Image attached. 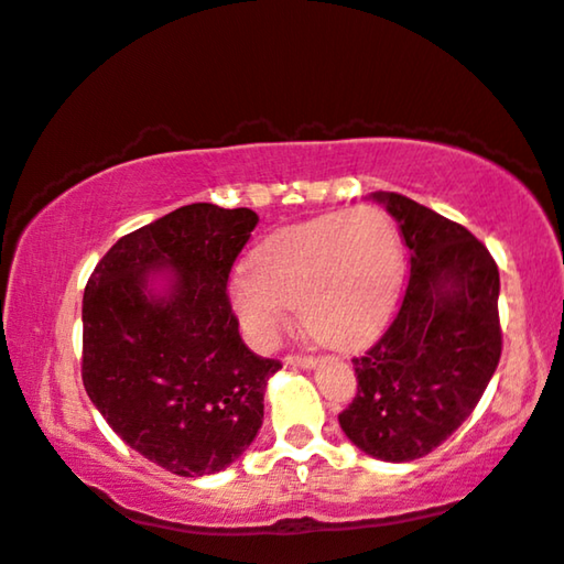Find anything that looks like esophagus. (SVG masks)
Returning <instances> with one entry per match:
<instances>
[{"instance_id":"34e87169","label":"esophagus","mask_w":564,"mask_h":564,"mask_svg":"<svg viewBox=\"0 0 564 564\" xmlns=\"http://www.w3.org/2000/svg\"><path fill=\"white\" fill-rule=\"evenodd\" d=\"M283 364H286L289 369H314V366H317V358L296 356V352H291V356L283 358Z\"/></svg>"}]
</instances>
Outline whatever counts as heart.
I'll return each mask as SVG.
<instances>
[{
  "label": "heart",
  "mask_w": 564,
  "mask_h": 564,
  "mask_svg": "<svg viewBox=\"0 0 564 564\" xmlns=\"http://www.w3.org/2000/svg\"><path fill=\"white\" fill-rule=\"evenodd\" d=\"M402 245L373 206L278 229L237 270L229 302L254 348H270L299 304L302 325L337 350L360 348L379 333L397 302Z\"/></svg>",
  "instance_id": "1"
}]
</instances>
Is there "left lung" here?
I'll return each instance as SVG.
<instances>
[{
	"mask_svg": "<svg viewBox=\"0 0 564 564\" xmlns=\"http://www.w3.org/2000/svg\"><path fill=\"white\" fill-rule=\"evenodd\" d=\"M373 198L400 224L410 275L392 325L352 358L358 392L337 420L360 452L412 462L471 415L498 369L500 273L462 224L408 195Z\"/></svg>",
	"mask_w": 564,
	"mask_h": 564,
	"instance_id": "1",
	"label": "left lung"
}]
</instances>
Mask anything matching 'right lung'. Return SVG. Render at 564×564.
Masks as SVG:
<instances>
[{"label": "right lung", "mask_w": 564, "mask_h": 564, "mask_svg": "<svg viewBox=\"0 0 564 564\" xmlns=\"http://www.w3.org/2000/svg\"><path fill=\"white\" fill-rule=\"evenodd\" d=\"M258 227L250 208L191 204L120 237L82 299V381L120 438L180 477L227 469L262 425L281 360L239 335L227 283ZM156 272L171 278L152 295Z\"/></svg>", "instance_id": "1"}]
</instances>
